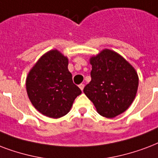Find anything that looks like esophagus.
<instances>
[{
  "label": "esophagus",
  "mask_w": 158,
  "mask_h": 158,
  "mask_svg": "<svg viewBox=\"0 0 158 158\" xmlns=\"http://www.w3.org/2000/svg\"><path fill=\"white\" fill-rule=\"evenodd\" d=\"M79 89H80L82 90V91H83V89H84V84H80L79 85Z\"/></svg>",
  "instance_id": "1"
}]
</instances>
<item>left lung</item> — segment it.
<instances>
[{
    "label": "left lung",
    "mask_w": 158,
    "mask_h": 158,
    "mask_svg": "<svg viewBox=\"0 0 158 158\" xmlns=\"http://www.w3.org/2000/svg\"><path fill=\"white\" fill-rule=\"evenodd\" d=\"M91 81L84 93L103 117L113 118L129 108L138 87L135 69L124 58L108 49L90 58Z\"/></svg>",
    "instance_id": "1"
}]
</instances>
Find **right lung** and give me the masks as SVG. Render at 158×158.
I'll list each match as a JSON object with an SVG mask.
<instances>
[{
  "mask_svg": "<svg viewBox=\"0 0 158 158\" xmlns=\"http://www.w3.org/2000/svg\"><path fill=\"white\" fill-rule=\"evenodd\" d=\"M68 58L57 50L45 53L29 72L26 86L31 103L43 115L59 118L68 114L81 90L73 83Z\"/></svg>",
  "mask_w": 158,
  "mask_h": 158,
  "instance_id": "1",
  "label": "right lung"
}]
</instances>
